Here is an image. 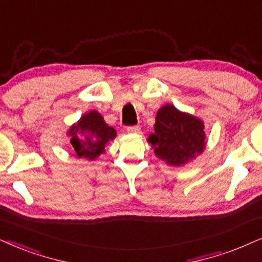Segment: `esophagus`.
Masks as SVG:
<instances>
[{"label": "esophagus", "instance_id": "1", "mask_svg": "<svg viewBox=\"0 0 262 262\" xmlns=\"http://www.w3.org/2000/svg\"><path fill=\"white\" fill-rule=\"evenodd\" d=\"M128 133H139L140 132V127L139 125H129L127 127Z\"/></svg>", "mask_w": 262, "mask_h": 262}]
</instances>
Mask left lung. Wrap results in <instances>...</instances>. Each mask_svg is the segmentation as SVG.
Segmentation results:
<instances>
[{"instance_id":"obj_1","label":"left lung","mask_w":262,"mask_h":262,"mask_svg":"<svg viewBox=\"0 0 262 262\" xmlns=\"http://www.w3.org/2000/svg\"><path fill=\"white\" fill-rule=\"evenodd\" d=\"M148 142L161 160L170 165H181L203 152L204 124L193 116L165 105L157 112L155 132Z\"/></svg>"}]
</instances>
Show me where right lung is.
<instances>
[{
    "label": "right lung",
    "mask_w": 262,
    "mask_h": 262,
    "mask_svg": "<svg viewBox=\"0 0 262 262\" xmlns=\"http://www.w3.org/2000/svg\"><path fill=\"white\" fill-rule=\"evenodd\" d=\"M69 135L71 145L78 157L94 160L104 152L106 142L116 138V130L108 127L97 111L84 115L77 124L72 125Z\"/></svg>",
    "instance_id": "add662e5"
}]
</instances>
